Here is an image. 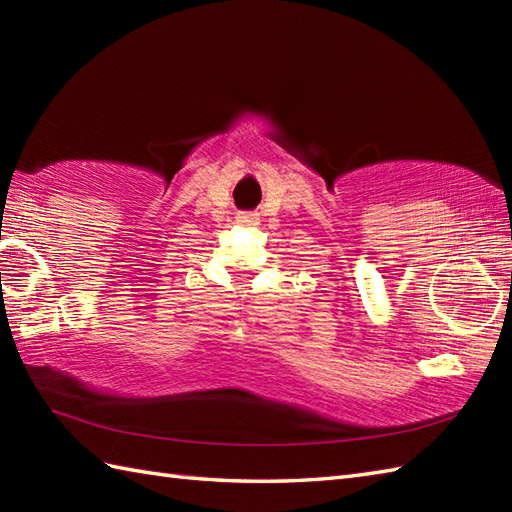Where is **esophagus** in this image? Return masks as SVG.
Wrapping results in <instances>:
<instances>
[{
	"label": "esophagus",
	"instance_id": "esophagus-1",
	"mask_svg": "<svg viewBox=\"0 0 512 512\" xmlns=\"http://www.w3.org/2000/svg\"><path fill=\"white\" fill-rule=\"evenodd\" d=\"M235 220L239 226H259V213L255 211H239L235 215Z\"/></svg>",
	"mask_w": 512,
	"mask_h": 512
}]
</instances>
